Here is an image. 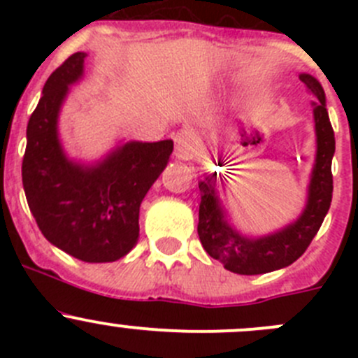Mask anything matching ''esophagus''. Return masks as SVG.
I'll return each mask as SVG.
<instances>
[{
	"label": "esophagus",
	"mask_w": 358,
	"mask_h": 358,
	"mask_svg": "<svg viewBox=\"0 0 358 358\" xmlns=\"http://www.w3.org/2000/svg\"><path fill=\"white\" fill-rule=\"evenodd\" d=\"M194 150H196V135H194V131L189 128L180 129L175 136V156L180 161H189L194 156Z\"/></svg>",
	"instance_id": "34e87169"
}]
</instances>
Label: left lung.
I'll return each instance as SVG.
<instances>
[{
    "instance_id": "1",
    "label": "left lung",
    "mask_w": 358,
    "mask_h": 358,
    "mask_svg": "<svg viewBox=\"0 0 358 358\" xmlns=\"http://www.w3.org/2000/svg\"><path fill=\"white\" fill-rule=\"evenodd\" d=\"M299 79L312 95L313 124H315V161L306 187V202L301 215L294 222L266 236L252 237L241 232L229 218L220 189L216 187V173H206L199 182V239L211 258L218 259L227 270L239 275H258L280 270L294 263L315 234L319 232L333 199V162L336 142L326 109V93L313 76L299 74Z\"/></svg>"
}]
</instances>
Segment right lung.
Wrapping results in <instances>:
<instances>
[{
	"instance_id": "obj_1",
	"label": "right lung",
	"mask_w": 358,
	"mask_h": 358,
	"mask_svg": "<svg viewBox=\"0 0 358 358\" xmlns=\"http://www.w3.org/2000/svg\"><path fill=\"white\" fill-rule=\"evenodd\" d=\"M85 52L71 55L43 86L27 122L22 183L29 209L55 248L86 263L122 258L138 241L140 204L168 166L173 140L124 142L95 162L67 156L59 115L85 76Z\"/></svg>"
}]
</instances>
